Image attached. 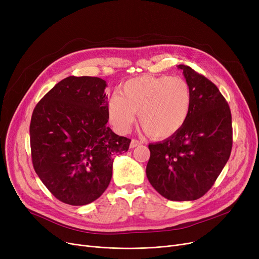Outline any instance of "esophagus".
I'll use <instances>...</instances> for the list:
<instances>
[{
    "label": "esophagus",
    "mask_w": 259,
    "mask_h": 259,
    "mask_svg": "<svg viewBox=\"0 0 259 259\" xmlns=\"http://www.w3.org/2000/svg\"><path fill=\"white\" fill-rule=\"evenodd\" d=\"M140 145H142V142H140V141H138V140H131L130 148H135V147H138V146H140Z\"/></svg>",
    "instance_id": "esophagus-1"
}]
</instances>
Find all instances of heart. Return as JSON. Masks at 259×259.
<instances>
[{"label":"heart","mask_w":259,"mask_h":259,"mask_svg":"<svg viewBox=\"0 0 259 259\" xmlns=\"http://www.w3.org/2000/svg\"><path fill=\"white\" fill-rule=\"evenodd\" d=\"M192 105L187 81L179 76L134 77L121 85L119 95L107 103L110 124L119 133H126L139 112V121L153 139H167L182 129Z\"/></svg>","instance_id":"heart-1"}]
</instances>
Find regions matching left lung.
Instances as JSON below:
<instances>
[{"mask_svg":"<svg viewBox=\"0 0 259 259\" xmlns=\"http://www.w3.org/2000/svg\"><path fill=\"white\" fill-rule=\"evenodd\" d=\"M192 94L185 125L167 140L150 144L147 178L156 191L175 201L205 195L232 150V116L223 94L191 67L179 65Z\"/></svg>","mask_w":259,"mask_h":259,"instance_id":"1","label":"left lung"}]
</instances>
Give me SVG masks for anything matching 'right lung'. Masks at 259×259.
Returning a JSON list of instances; mask_svg holds the SVG:
<instances>
[{"label": "right lung", "instance_id": "right-lung-1", "mask_svg": "<svg viewBox=\"0 0 259 259\" xmlns=\"http://www.w3.org/2000/svg\"><path fill=\"white\" fill-rule=\"evenodd\" d=\"M106 80L68 76L40 100L30 121L35 173L59 200L84 206L98 199L112 178L113 159L131 140L107 127Z\"/></svg>", "mask_w": 259, "mask_h": 259}]
</instances>
